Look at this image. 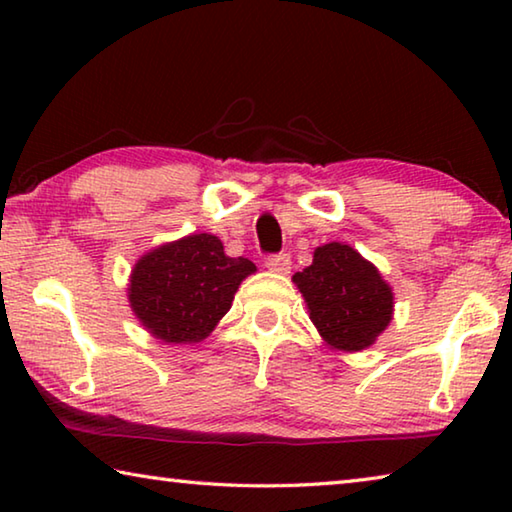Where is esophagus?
Wrapping results in <instances>:
<instances>
[{
    "label": "esophagus",
    "instance_id": "obj_1",
    "mask_svg": "<svg viewBox=\"0 0 512 512\" xmlns=\"http://www.w3.org/2000/svg\"><path fill=\"white\" fill-rule=\"evenodd\" d=\"M266 268L273 273H289L291 268V257L287 253H275L266 257Z\"/></svg>",
    "mask_w": 512,
    "mask_h": 512
}]
</instances>
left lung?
I'll use <instances>...</instances> for the list:
<instances>
[{"mask_svg": "<svg viewBox=\"0 0 512 512\" xmlns=\"http://www.w3.org/2000/svg\"><path fill=\"white\" fill-rule=\"evenodd\" d=\"M323 339L359 352L375 343L393 316L391 287L375 266L345 244L316 248L314 262L293 275Z\"/></svg>", "mask_w": 512, "mask_h": 512, "instance_id": "1", "label": "left lung"}]
</instances>
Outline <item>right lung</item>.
<instances>
[{"label": "right lung", "instance_id": "add662e5", "mask_svg": "<svg viewBox=\"0 0 512 512\" xmlns=\"http://www.w3.org/2000/svg\"><path fill=\"white\" fill-rule=\"evenodd\" d=\"M255 271L228 257L221 239L192 235L144 255L131 277V307L155 339L196 343L228 314L241 280Z\"/></svg>", "mask_w": 512, "mask_h": 512}]
</instances>
